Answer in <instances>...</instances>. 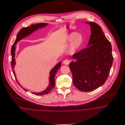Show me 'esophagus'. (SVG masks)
<instances>
[{"instance_id": "1", "label": "esophagus", "mask_w": 125, "mask_h": 125, "mask_svg": "<svg viewBox=\"0 0 125 125\" xmlns=\"http://www.w3.org/2000/svg\"><path fill=\"white\" fill-rule=\"evenodd\" d=\"M70 63V61L68 60H65L63 61V64L65 65H68Z\"/></svg>"}]
</instances>
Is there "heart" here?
I'll list each match as a JSON object with an SVG mask.
<instances>
[{"label": "heart", "mask_w": 125, "mask_h": 125, "mask_svg": "<svg viewBox=\"0 0 125 125\" xmlns=\"http://www.w3.org/2000/svg\"><path fill=\"white\" fill-rule=\"evenodd\" d=\"M83 40V36L75 32L72 33L67 36L65 38L66 42H71L72 41L69 48V52L71 53H73L78 50L82 45Z\"/></svg>", "instance_id": "obj_1"}]
</instances>
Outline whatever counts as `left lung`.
<instances>
[{"mask_svg": "<svg viewBox=\"0 0 125 125\" xmlns=\"http://www.w3.org/2000/svg\"><path fill=\"white\" fill-rule=\"evenodd\" d=\"M86 23L91 27L88 47L73 55L76 61L71 62L69 67L74 86L82 91L88 92L105 82L113 64V57L111 43L102 28L95 22Z\"/></svg>", "mask_w": 125, "mask_h": 125, "instance_id": "1", "label": "left lung"}]
</instances>
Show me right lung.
Instances as JSON below:
<instances>
[{"label": "right lung", "instance_id": "1", "mask_svg": "<svg viewBox=\"0 0 125 125\" xmlns=\"http://www.w3.org/2000/svg\"><path fill=\"white\" fill-rule=\"evenodd\" d=\"M48 23H37L36 24H32L30 26H28L27 27H24L22 28L21 29L17 35L16 39L15 40V41L14 42L13 45H12L11 47V56H12V59H11V66L13 70V73L14 75V76L15 77L16 80L18 84V85L21 87V88L23 89H24L25 91H28V90H26L25 89H23L22 86H21L20 83L18 82V80H17L16 75H15V73L14 72V70L13 69L15 64V46L16 45V43L18 42L19 41L21 40L22 38L29 36L30 34L34 32L35 31L37 30L38 28H41L42 27H44L46 26ZM61 62H60L58 64H57L51 70L50 73V77H49V81H50V83L49 86L47 87V88L45 90H44L43 91H41L40 92H32L33 94L36 95H43L47 94L49 93L52 89H53L54 86H55V74L58 71V70L61 67Z\"/></svg>", "mask_w": 125, "mask_h": 125}]
</instances>
